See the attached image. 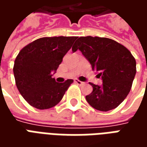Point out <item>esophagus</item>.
I'll return each instance as SVG.
<instances>
[{
  "label": "esophagus",
  "instance_id": "34e87169",
  "mask_svg": "<svg viewBox=\"0 0 147 147\" xmlns=\"http://www.w3.org/2000/svg\"><path fill=\"white\" fill-rule=\"evenodd\" d=\"M75 83H77L78 85H84V84H85L84 82H82V81H80V80H75Z\"/></svg>",
  "mask_w": 147,
  "mask_h": 147
}]
</instances>
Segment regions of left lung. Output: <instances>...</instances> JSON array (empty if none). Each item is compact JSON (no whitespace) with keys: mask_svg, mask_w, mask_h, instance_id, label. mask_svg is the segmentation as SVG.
<instances>
[{"mask_svg":"<svg viewBox=\"0 0 147 147\" xmlns=\"http://www.w3.org/2000/svg\"><path fill=\"white\" fill-rule=\"evenodd\" d=\"M80 49L90 61L92 70L102 79V86L92 83L93 91L86 99L97 110L117 108L129 94L136 73V61L131 52L113 39L100 37H80L72 46Z\"/></svg>","mask_w":147,"mask_h":147,"instance_id":"8db88e82","label":"left lung"}]
</instances>
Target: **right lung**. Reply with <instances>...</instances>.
<instances>
[{
	"mask_svg": "<svg viewBox=\"0 0 147 147\" xmlns=\"http://www.w3.org/2000/svg\"><path fill=\"white\" fill-rule=\"evenodd\" d=\"M77 37H45L24 46L15 60L13 73L19 91L27 102L38 109L57 105L73 83H57L53 78L64 56Z\"/></svg>",
	"mask_w": 147,
	"mask_h": 147,
	"instance_id": "1",
	"label": "right lung"
}]
</instances>
